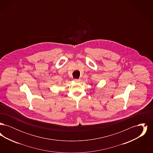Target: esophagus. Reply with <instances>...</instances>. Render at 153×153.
I'll return each mask as SVG.
<instances>
[{"instance_id": "obj_1", "label": "esophagus", "mask_w": 153, "mask_h": 153, "mask_svg": "<svg viewBox=\"0 0 153 153\" xmlns=\"http://www.w3.org/2000/svg\"><path fill=\"white\" fill-rule=\"evenodd\" d=\"M74 81H75L76 82H80V79H74Z\"/></svg>"}]
</instances>
